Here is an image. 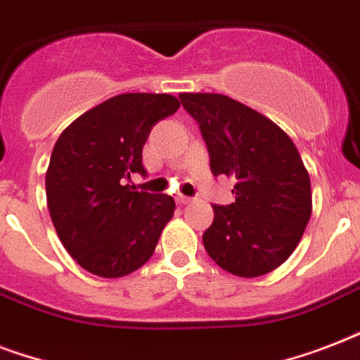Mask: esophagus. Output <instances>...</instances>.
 <instances>
[{"mask_svg":"<svg viewBox=\"0 0 360 360\" xmlns=\"http://www.w3.org/2000/svg\"><path fill=\"white\" fill-rule=\"evenodd\" d=\"M175 202L179 203V205H186V203H191V202H192V198L183 196V194H179V196H175Z\"/></svg>","mask_w":360,"mask_h":360,"instance_id":"esophagus-1","label":"esophagus"}]
</instances>
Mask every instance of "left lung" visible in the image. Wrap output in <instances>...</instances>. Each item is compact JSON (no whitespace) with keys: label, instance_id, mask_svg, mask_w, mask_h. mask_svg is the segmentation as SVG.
<instances>
[{"label":"left lung","instance_id":"1","mask_svg":"<svg viewBox=\"0 0 360 360\" xmlns=\"http://www.w3.org/2000/svg\"><path fill=\"white\" fill-rule=\"evenodd\" d=\"M209 149L213 175L236 179L230 205H213L203 246L228 273L256 278L295 250L312 214L302 158L278 124L219 93H181Z\"/></svg>","mask_w":360,"mask_h":360}]
</instances>
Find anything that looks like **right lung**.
I'll use <instances>...</instances> for the list:
<instances>
[{
	"label": "right lung",
	"mask_w": 360,
	"mask_h": 360,
	"mask_svg": "<svg viewBox=\"0 0 360 360\" xmlns=\"http://www.w3.org/2000/svg\"><path fill=\"white\" fill-rule=\"evenodd\" d=\"M179 106L166 93H124L87 110L56 141L46 169L48 211L65 250L89 273L120 278L153 256L174 217V198L138 192L127 179L146 175L147 136Z\"/></svg>",
	"instance_id": "obj_1"
}]
</instances>
